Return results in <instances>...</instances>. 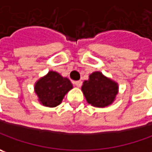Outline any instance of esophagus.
I'll return each instance as SVG.
<instances>
[{
	"mask_svg": "<svg viewBox=\"0 0 152 152\" xmlns=\"http://www.w3.org/2000/svg\"><path fill=\"white\" fill-rule=\"evenodd\" d=\"M74 84L76 85V87L80 88L82 86V84H83V82L82 81H76V82H74Z\"/></svg>",
	"mask_w": 152,
	"mask_h": 152,
	"instance_id": "34e87169",
	"label": "esophagus"
}]
</instances>
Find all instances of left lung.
Listing matches in <instances>:
<instances>
[{"mask_svg": "<svg viewBox=\"0 0 152 152\" xmlns=\"http://www.w3.org/2000/svg\"><path fill=\"white\" fill-rule=\"evenodd\" d=\"M82 91L88 104L103 108L115 100L118 94V84L101 72L95 71L89 76L88 81H84Z\"/></svg>", "mask_w": 152, "mask_h": 152, "instance_id": "left-lung-1", "label": "left lung"}]
</instances>
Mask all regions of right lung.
<instances>
[{"instance_id":"1","label":"right lung","mask_w":152,"mask_h":152,"mask_svg":"<svg viewBox=\"0 0 152 152\" xmlns=\"http://www.w3.org/2000/svg\"><path fill=\"white\" fill-rule=\"evenodd\" d=\"M72 88L73 86L68 78L51 70L36 83L35 92L42 105L55 107L61 104L64 95Z\"/></svg>"}]
</instances>
